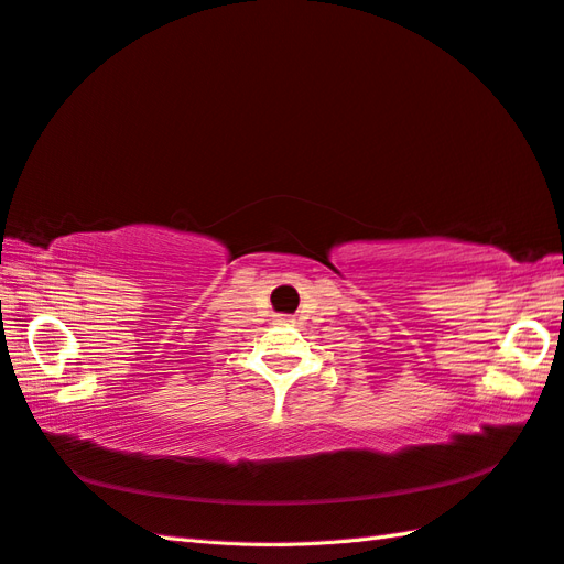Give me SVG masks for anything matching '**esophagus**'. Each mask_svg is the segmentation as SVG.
<instances>
[{
  "label": "esophagus",
  "instance_id": "obj_1",
  "mask_svg": "<svg viewBox=\"0 0 564 564\" xmlns=\"http://www.w3.org/2000/svg\"><path fill=\"white\" fill-rule=\"evenodd\" d=\"M276 322H279V324H283V326H291V324H295V319H293V317H288V314H279Z\"/></svg>",
  "mask_w": 564,
  "mask_h": 564
}]
</instances>
